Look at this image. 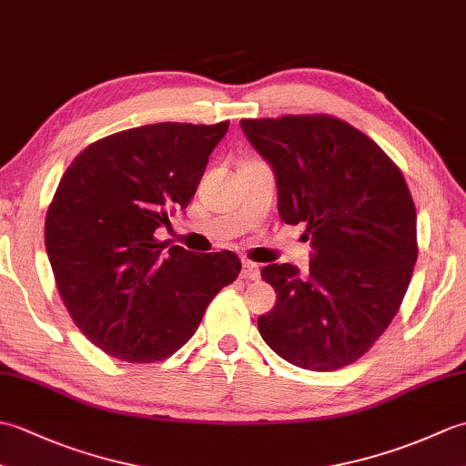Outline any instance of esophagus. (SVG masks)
<instances>
[{"mask_svg":"<svg viewBox=\"0 0 466 466\" xmlns=\"http://www.w3.org/2000/svg\"><path fill=\"white\" fill-rule=\"evenodd\" d=\"M242 279H246V280H258L260 279V268H258V264H254V262H250V260H244L242 262Z\"/></svg>","mask_w":466,"mask_h":466,"instance_id":"1","label":"esophagus"}]
</instances>
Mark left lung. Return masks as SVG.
I'll return each instance as SVG.
<instances>
[{
    "label": "left lung",
    "mask_w": 466,
    "mask_h": 466,
    "mask_svg": "<svg viewBox=\"0 0 466 466\" xmlns=\"http://www.w3.org/2000/svg\"><path fill=\"white\" fill-rule=\"evenodd\" d=\"M268 160L279 212L312 236L310 268L270 264L279 292L258 319L264 342L284 360L329 372L356 362L397 316L419 256L417 208L382 147L329 114L242 120Z\"/></svg>",
    "instance_id": "left-lung-1"
}]
</instances>
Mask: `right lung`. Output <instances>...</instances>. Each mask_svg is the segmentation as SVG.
Instances as JSON below:
<instances>
[{"mask_svg": "<svg viewBox=\"0 0 466 466\" xmlns=\"http://www.w3.org/2000/svg\"><path fill=\"white\" fill-rule=\"evenodd\" d=\"M228 126L164 122L116 132L77 154L59 180L46 214L57 292L86 339L114 359L172 356L214 296L238 279L234 252H162L154 236L190 204Z\"/></svg>", "mask_w": 466, "mask_h": 466, "instance_id": "1", "label": "right lung"}]
</instances>
